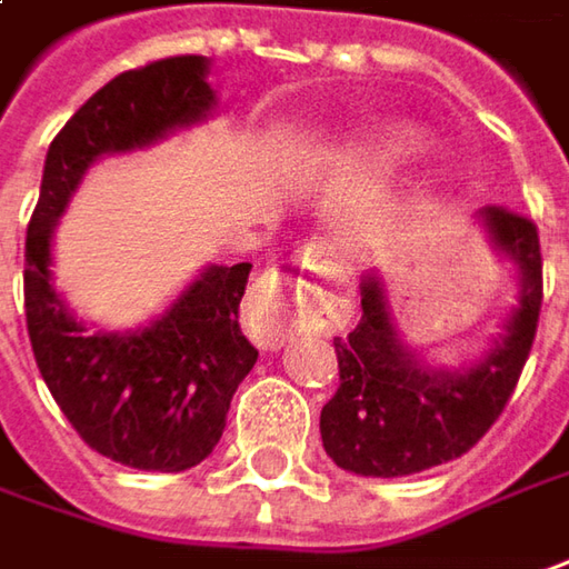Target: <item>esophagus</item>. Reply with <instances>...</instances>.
Instances as JSON below:
<instances>
[{
  "label": "esophagus",
  "instance_id": "esophagus-1",
  "mask_svg": "<svg viewBox=\"0 0 569 569\" xmlns=\"http://www.w3.org/2000/svg\"><path fill=\"white\" fill-rule=\"evenodd\" d=\"M302 267H309L315 273H333V260L328 258V251L321 244H309L302 251ZM311 302L315 299L309 292H302L286 273L273 270V273H263L254 283V289L248 292L244 325H248V331L260 347H280L286 337L292 333L296 315H302ZM337 302H347V296L340 292Z\"/></svg>",
  "mask_w": 569,
  "mask_h": 569
}]
</instances>
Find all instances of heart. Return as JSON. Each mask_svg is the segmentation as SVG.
Wrapping results in <instances>:
<instances>
[{"label": "heart", "mask_w": 569, "mask_h": 569, "mask_svg": "<svg viewBox=\"0 0 569 569\" xmlns=\"http://www.w3.org/2000/svg\"><path fill=\"white\" fill-rule=\"evenodd\" d=\"M423 152L420 139L405 130H369L347 139L337 159L347 164H366V168H395L405 161L417 159Z\"/></svg>", "instance_id": "1"}]
</instances>
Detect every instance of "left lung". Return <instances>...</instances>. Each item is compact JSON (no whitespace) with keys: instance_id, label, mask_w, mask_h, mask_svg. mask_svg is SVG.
I'll use <instances>...</instances> for the list:
<instances>
[{"instance_id":"left-lung-1","label":"left lung","mask_w":569,"mask_h":569,"mask_svg":"<svg viewBox=\"0 0 569 569\" xmlns=\"http://www.w3.org/2000/svg\"><path fill=\"white\" fill-rule=\"evenodd\" d=\"M478 219L522 273L503 340L465 372H432L401 347L379 277H366L359 325L333 340L340 385L321 408V442L337 468L405 478L456 461L509 405L541 315V241L538 226L507 207H483Z\"/></svg>"}]
</instances>
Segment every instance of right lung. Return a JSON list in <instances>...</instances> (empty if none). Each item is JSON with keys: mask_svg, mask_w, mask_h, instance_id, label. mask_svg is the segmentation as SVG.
<instances>
[{"mask_svg": "<svg viewBox=\"0 0 569 569\" xmlns=\"http://www.w3.org/2000/svg\"><path fill=\"white\" fill-rule=\"evenodd\" d=\"M207 69V57H164L98 88L50 142L24 241V315L40 376L94 452L139 471H184L216 449L238 382L258 362L238 325L251 263L210 267L146 331L86 337L50 283V238L98 156L210 113Z\"/></svg>", "mask_w": 569, "mask_h": 569, "instance_id": "add662e5", "label": "right lung"}]
</instances>
